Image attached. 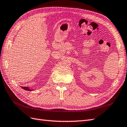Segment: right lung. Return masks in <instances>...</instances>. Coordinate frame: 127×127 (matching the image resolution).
I'll use <instances>...</instances> for the list:
<instances>
[{
    "label": "right lung",
    "instance_id": "obj_1",
    "mask_svg": "<svg viewBox=\"0 0 127 127\" xmlns=\"http://www.w3.org/2000/svg\"><path fill=\"white\" fill-rule=\"evenodd\" d=\"M21 88L23 89H24V90H27V91H32V89H30L29 87H22L21 86Z\"/></svg>",
    "mask_w": 127,
    "mask_h": 127
}]
</instances>
